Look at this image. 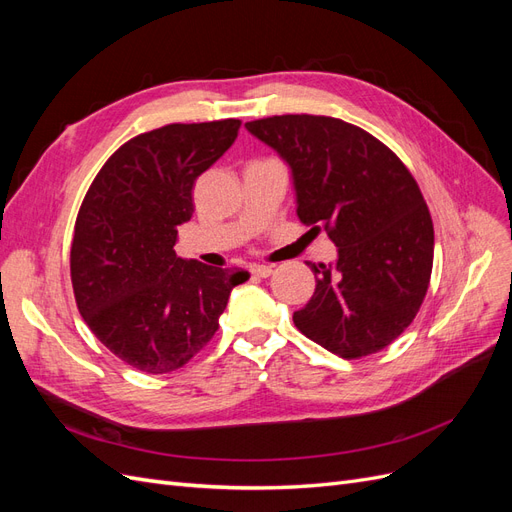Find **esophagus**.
I'll list each match as a JSON object with an SVG mask.
<instances>
[{
  "instance_id": "obj_1",
  "label": "esophagus",
  "mask_w": 512,
  "mask_h": 512,
  "mask_svg": "<svg viewBox=\"0 0 512 512\" xmlns=\"http://www.w3.org/2000/svg\"><path fill=\"white\" fill-rule=\"evenodd\" d=\"M250 271H252L256 277H269V275L273 273V267H271V265H254Z\"/></svg>"
}]
</instances>
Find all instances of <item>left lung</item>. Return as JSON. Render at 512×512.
Masks as SVG:
<instances>
[{"label": "left lung", "instance_id": "obj_1", "mask_svg": "<svg viewBox=\"0 0 512 512\" xmlns=\"http://www.w3.org/2000/svg\"><path fill=\"white\" fill-rule=\"evenodd\" d=\"M292 170L297 215L337 245L312 265L316 290L292 320L342 359L380 352L404 333L429 288L433 222L406 164L376 136L324 115L247 121Z\"/></svg>", "mask_w": 512, "mask_h": 512}]
</instances>
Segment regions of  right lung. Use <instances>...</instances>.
Segmentation results:
<instances>
[{"instance_id":"right-lung-1","label":"right lung","mask_w":512,"mask_h":512,"mask_svg":"<svg viewBox=\"0 0 512 512\" xmlns=\"http://www.w3.org/2000/svg\"><path fill=\"white\" fill-rule=\"evenodd\" d=\"M239 119L168 123L123 143L100 168L76 215L74 299L87 327L123 363L168 374L220 327L230 290L250 280L175 254L194 213L196 179L239 134Z\"/></svg>"}]
</instances>
